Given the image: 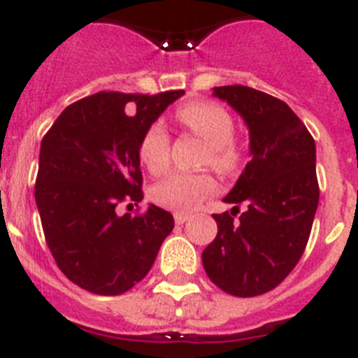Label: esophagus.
Masks as SVG:
<instances>
[{
	"instance_id": "34e87169",
	"label": "esophagus",
	"mask_w": 358,
	"mask_h": 358,
	"mask_svg": "<svg viewBox=\"0 0 358 358\" xmlns=\"http://www.w3.org/2000/svg\"><path fill=\"white\" fill-rule=\"evenodd\" d=\"M189 214H185V213H175V222H176V225H183V223L187 222L189 220Z\"/></svg>"
}]
</instances>
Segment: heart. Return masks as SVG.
<instances>
[{
  "instance_id": "b5f03b06",
  "label": "heart",
  "mask_w": 358,
  "mask_h": 358,
  "mask_svg": "<svg viewBox=\"0 0 358 358\" xmlns=\"http://www.w3.org/2000/svg\"><path fill=\"white\" fill-rule=\"evenodd\" d=\"M176 119L189 131L207 144L205 162L222 173H231L241 160L236 144L234 120L231 113L213 101H192L176 111ZM171 141L164 124L155 122L141 138L138 155L153 175H160L169 166ZM216 192V182L207 173H173L158 182L151 191L155 203L176 213H191Z\"/></svg>"
}]
</instances>
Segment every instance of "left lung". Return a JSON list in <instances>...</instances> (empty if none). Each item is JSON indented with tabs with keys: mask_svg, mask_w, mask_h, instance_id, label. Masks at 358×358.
<instances>
[{
	"mask_svg": "<svg viewBox=\"0 0 358 358\" xmlns=\"http://www.w3.org/2000/svg\"><path fill=\"white\" fill-rule=\"evenodd\" d=\"M213 95L241 115L250 162L223 198L231 213L213 214L217 234L201 252L210 281L236 297L272 290L303 256L319 205L315 142L279 99L248 86H220ZM245 203L248 210L238 212Z\"/></svg>",
	"mask_w": 358,
	"mask_h": 358,
	"instance_id": "1",
	"label": "left lung"
}]
</instances>
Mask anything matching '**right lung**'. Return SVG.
Wrapping results in <instances>:
<instances>
[{
  "label": "right lung",
  "instance_id": "right-lung-1",
  "mask_svg": "<svg viewBox=\"0 0 358 358\" xmlns=\"http://www.w3.org/2000/svg\"><path fill=\"white\" fill-rule=\"evenodd\" d=\"M183 93L99 92L68 106L43 138L36 203L50 252L77 287L124 294L173 231V214L157 205L141 216H119L117 205L144 198L141 138Z\"/></svg>",
  "mask_w": 358,
  "mask_h": 358
}]
</instances>
